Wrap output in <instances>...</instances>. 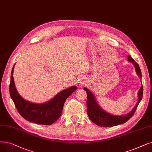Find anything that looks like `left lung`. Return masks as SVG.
<instances>
[{"instance_id":"obj_1","label":"left lung","mask_w":152,"mask_h":152,"mask_svg":"<svg viewBox=\"0 0 152 152\" xmlns=\"http://www.w3.org/2000/svg\"><path fill=\"white\" fill-rule=\"evenodd\" d=\"M128 60L134 65L137 74L141 78L142 72L138 64L130 56H128ZM83 89L86 91L87 95V108L88 116L95 124L100 126H113L124 124L127 122L134 114L139 103L142 99L143 96V86H142L141 88H140L138 91V100L135 107L129 113L125 115H122V116H118V115H111L110 113H107L103 110L98 104V103L96 102L94 94L88 88L85 87Z\"/></svg>"}]
</instances>
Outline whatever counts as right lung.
<instances>
[{
  "label": "right lung",
  "instance_id": "right-lung-1",
  "mask_svg": "<svg viewBox=\"0 0 152 152\" xmlns=\"http://www.w3.org/2000/svg\"><path fill=\"white\" fill-rule=\"evenodd\" d=\"M14 65L11 72L9 92L17 110L27 121L41 125H52L61 116L66 99L77 90L76 86L70 87L57 94L50 100L44 104H35L23 99L18 93L13 78Z\"/></svg>",
  "mask_w": 152,
  "mask_h": 152
}]
</instances>
